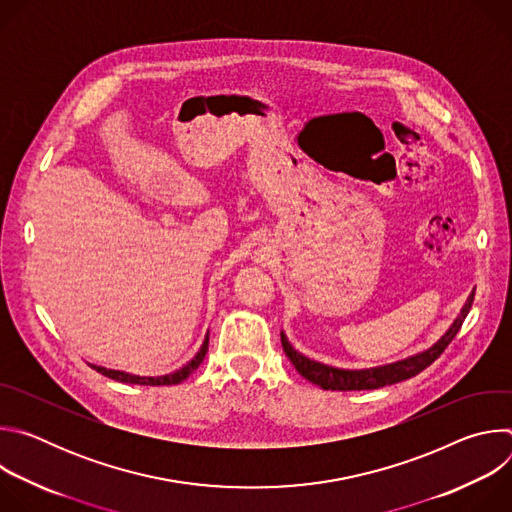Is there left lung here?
I'll use <instances>...</instances> for the list:
<instances>
[{
  "label": "left lung",
  "mask_w": 512,
  "mask_h": 512,
  "mask_svg": "<svg viewBox=\"0 0 512 512\" xmlns=\"http://www.w3.org/2000/svg\"><path fill=\"white\" fill-rule=\"evenodd\" d=\"M474 302V291L470 294L466 306L462 308L460 316L456 318V322L452 324V328L437 340L431 348H427L421 354H415L407 360L395 362V364H387V367H379V369H369V371H340V369H332L326 367V364H320L316 360H310L306 356H302L294 346H291L285 338V334H281V346L287 354V358L294 362V367L298 369V373L302 377H306L308 381L320 385L326 391H369V389H381L387 385H395L401 383L405 379H411L415 375H419L421 371H425L433 360L440 358V354L448 348V344L456 338V334L460 332L470 308Z\"/></svg>",
  "instance_id": "left-lung-1"
}]
</instances>
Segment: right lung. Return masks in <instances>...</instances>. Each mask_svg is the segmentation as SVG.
Segmentation results:
<instances>
[{
    "label": "right lung",
    "instance_id": "obj_1",
    "mask_svg": "<svg viewBox=\"0 0 512 512\" xmlns=\"http://www.w3.org/2000/svg\"><path fill=\"white\" fill-rule=\"evenodd\" d=\"M208 350V336L204 340V344L200 346L198 354L188 362L184 364V367L172 375H164V377H137V375H129V373H121V371H111V369H103V367H97V364H91V369H95L97 373L113 379V381H119V383H129V385H152V387H160V385H178L182 383L190 373H194L198 369V364L202 362L204 354Z\"/></svg>",
    "mask_w": 512,
    "mask_h": 512
}]
</instances>
